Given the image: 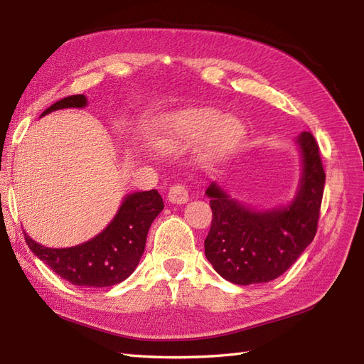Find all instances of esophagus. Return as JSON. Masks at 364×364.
I'll return each instance as SVG.
<instances>
[{
  "mask_svg": "<svg viewBox=\"0 0 364 364\" xmlns=\"http://www.w3.org/2000/svg\"><path fill=\"white\" fill-rule=\"evenodd\" d=\"M167 200L170 203H176V205L186 203L189 200V192L183 186V184H173V186L167 192Z\"/></svg>",
  "mask_w": 364,
  "mask_h": 364,
  "instance_id": "34e87169",
  "label": "esophagus"
}]
</instances>
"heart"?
<instances>
[{
  "label": "heart",
  "mask_w": 364,
  "mask_h": 364,
  "mask_svg": "<svg viewBox=\"0 0 364 364\" xmlns=\"http://www.w3.org/2000/svg\"><path fill=\"white\" fill-rule=\"evenodd\" d=\"M218 114L203 112L194 117L175 123L167 133L156 137V145L164 151H180L184 146L197 142L208 131L206 150L211 156L225 153L241 141L244 136V127L235 117H222L219 121Z\"/></svg>",
  "instance_id": "obj_1"
}]
</instances>
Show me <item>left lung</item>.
<instances>
[{"mask_svg": "<svg viewBox=\"0 0 364 364\" xmlns=\"http://www.w3.org/2000/svg\"><path fill=\"white\" fill-rule=\"evenodd\" d=\"M301 153L299 191L286 206L255 211L211 183L213 210L205 255L215 272L235 284L267 283L288 270L314 239L326 184L319 145L310 131L297 137Z\"/></svg>", "mask_w": 364, "mask_h": 364, "instance_id": "left-lung-1", "label": "left lung"}]
</instances>
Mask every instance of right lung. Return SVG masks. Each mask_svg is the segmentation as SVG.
I'll list each match as a JSON object with an SVG mask.
<instances>
[{
	"label": "right lung",
	"instance_id": "obj_1",
	"mask_svg": "<svg viewBox=\"0 0 364 364\" xmlns=\"http://www.w3.org/2000/svg\"><path fill=\"white\" fill-rule=\"evenodd\" d=\"M86 105L84 95L65 97L42 115ZM162 210L164 203L156 189L134 192L123 200L109 225L87 242L67 249H51L33 241L26 233L25 239L36 257L60 278L76 286L106 288L127 280L134 272L145 250L149 228Z\"/></svg>",
	"mask_w": 364,
	"mask_h": 364
}]
</instances>
